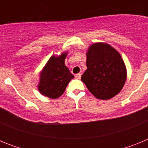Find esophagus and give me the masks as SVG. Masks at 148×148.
<instances>
[{
	"mask_svg": "<svg viewBox=\"0 0 148 148\" xmlns=\"http://www.w3.org/2000/svg\"><path fill=\"white\" fill-rule=\"evenodd\" d=\"M81 77H82V73H78V74H76V75H75V78H76L77 79H80Z\"/></svg>",
	"mask_w": 148,
	"mask_h": 148,
	"instance_id": "esophagus-1",
	"label": "esophagus"
}]
</instances>
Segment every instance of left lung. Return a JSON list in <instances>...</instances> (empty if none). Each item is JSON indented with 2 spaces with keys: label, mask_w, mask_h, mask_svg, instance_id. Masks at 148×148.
<instances>
[{
  "label": "left lung",
  "mask_w": 148,
  "mask_h": 148,
  "mask_svg": "<svg viewBox=\"0 0 148 148\" xmlns=\"http://www.w3.org/2000/svg\"><path fill=\"white\" fill-rule=\"evenodd\" d=\"M87 70L82 81L99 99L108 100L122 90L127 69L121 55L107 43H94L87 50Z\"/></svg>",
  "instance_id": "obj_1"
}]
</instances>
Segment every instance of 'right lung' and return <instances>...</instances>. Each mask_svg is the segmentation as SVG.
I'll use <instances>...</instances> for the list:
<instances>
[{
  "instance_id": "right-lung-1",
  "label": "right lung",
  "mask_w": 148,
  "mask_h": 148,
  "mask_svg": "<svg viewBox=\"0 0 148 148\" xmlns=\"http://www.w3.org/2000/svg\"><path fill=\"white\" fill-rule=\"evenodd\" d=\"M67 53L52 56L40 73L38 89L43 95L49 99H58L65 91L73 75L65 66Z\"/></svg>"
}]
</instances>
